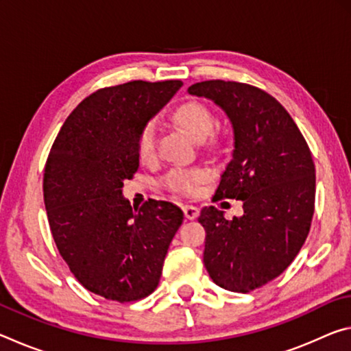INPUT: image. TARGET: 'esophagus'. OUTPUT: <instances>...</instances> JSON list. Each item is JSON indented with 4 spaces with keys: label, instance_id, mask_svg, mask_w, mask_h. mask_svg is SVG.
<instances>
[{
    "label": "esophagus",
    "instance_id": "1",
    "mask_svg": "<svg viewBox=\"0 0 351 351\" xmlns=\"http://www.w3.org/2000/svg\"><path fill=\"white\" fill-rule=\"evenodd\" d=\"M182 210H184V215H186V218H187V219H195V218H197V217L199 215L198 207L190 206V204L182 206Z\"/></svg>",
    "mask_w": 351,
    "mask_h": 351
}]
</instances>
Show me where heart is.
Wrapping results in <instances>:
<instances>
[{
	"label": "heart",
	"instance_id": "obj_1",
	"mask_svg": "<svg viewBox=\"0 0 351 351\" xmlns=\"http://www.w3.org/2000/svg\"><path fill=\"white\" fill-rule=\"evenodd\" d=\"M173 117L178 125L186 132L190 138L201 141L210 133L213 127L212 112L204 105L198 102H186L178 106L173 112ZM154 150V125L147 123L142 128L138 138V154L142 161H147L153 156ZM209 178V171L206 169L193 167L171 169L164 178V184L173 192L180 193H195L201 182Z\"/></svg>",
	"mask_w": 351,
	"mask_h": 351
}]
</instances>
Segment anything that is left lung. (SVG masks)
Listing matches in <instances>:
<instances>
[{
    "label": "left lung",
    "mask_w": 351,
    "mask_h": 351,
    "mask_svg": "<svg viewBox=\"0 0 351 351\" xmlns=\"http://www.w3.org/2000/svg\"><path fill=\"white\" fill-rule=\"evenodd\" d=\"M224 111L234 150L215 197L243 203V215L203 207L204 266L218 287L249 293L280 276L310 232L316 193L311 152L293 117L258 88L207 80L187 90Z\"/></svg>",
    "instance_id": "obj_1"
}]
</instances>
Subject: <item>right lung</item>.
Listing matches in <instances>:
<instances>
[{
  "instance_id": "1",
  "label": "right lung",
  "mask_w": 351,
  "mask_h": 351,
  "mask_svg": "<svg viewBox=\"0 0 351 351\" xmlns=\"http://www.w3.org/2000/svg\"><path fill=\"white\" fill-rule=\"evenodd\" d=\"M181 80L104 88L75 106L47 156L43 192L58 252L83 287L116 302L152 294L184 213L169 201L133 209L123 181L139 169L138 138Z\"/></svg>"
}]
</instances>
